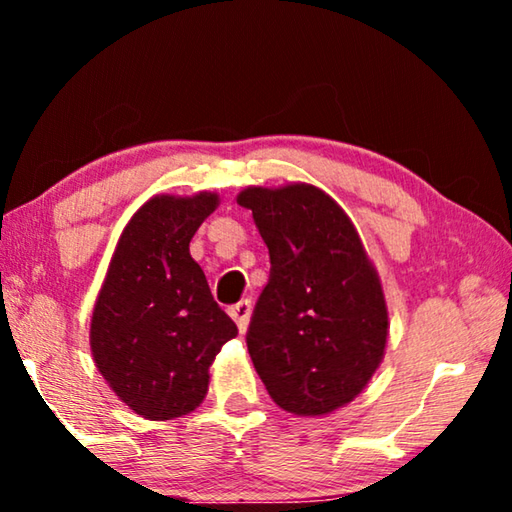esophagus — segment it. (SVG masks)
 <instances>
[{
  "label": "esophagus",
  "instance_id": "esophagus-1",
  "mask_svg": "<svg viewBox=\"0 0 512 512\" xmlns=\"http://www.w3.org/2000/svg\"><path fill=\"white\" fill-rule=\"evenodd\" d=\"M230 316L235 318V323L239 325V332H246L248 323H250V316H253V302L248 298L237 302V305L230 307Z\"/></svg>",
  "mask_w": 512,
  "mask_h": 512
}]
</instances>
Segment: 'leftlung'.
<instances>
[{"mask_svg": "<svg viewBox=\"0 0 512 512\" xmlns=\"http://www.w3.org/2000/svg\"><path fill=\"white\" fill-rule=\"evenodd\" d=\"M271 257L248 327V352L268 395L293 415L350 404L386 352L388 307L375 264L343 207L307 183L246 187Z\"/></svg>", "mask_w": 512, "mask_h": 512, "instance_id": "left-lung-1", "label": "left lung"}]
</instances>
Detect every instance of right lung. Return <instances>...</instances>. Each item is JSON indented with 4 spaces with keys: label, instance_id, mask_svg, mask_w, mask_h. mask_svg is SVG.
Segmentation results:
<instances>
[{
    "label": "right lung",
    "instance_id": "1",
    "mask_svg": "<svg viewBox=\"0 0 512 512\" xmlns=\"http://www.w3.org/2000/svg\"><path fill=\"white\" fill-rule=\"evenodd\" d=\"M216 207L214 192L149 198L121 232L94 302V363L146 420L192 413L207 395L214 357L237 336L189 255V241Z\"/></svg>",
    "mask_w": 512,
    "mask_h": 512
}]
</instances>
